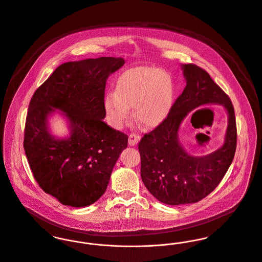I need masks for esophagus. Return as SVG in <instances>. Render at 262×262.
<instances>
[{
	"instance_id": "obj_1",
	"label": "esophagus",
	"mask_w": 262,
	"mask_h": 262,
	"mask_svg": "<svg viewBox=\"0 0 262 262\" xmlns=\"http://www.w3.org/2000/svg\"><path fill=\"white\" fill-rule=\"evenodd\" d=\"M140 141H141V137L138 136V135L132 134V135H129V137H128V145H130V146H134V145H137Z\"/></svg>"
}]
</instances>
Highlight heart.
I'll list each match as a JSON object with an SVG mask.
<instances>
[{"label": "heart", "instance_id": "b5f03b06", "mask_svg": "<svg viewBox=\"0 0 262 262\" xmlns=\"http://www.w3.org/2000/svg\"><path fill=\"white\" fill-rule=\"evenodd\" d=\"M174 96V82L168 73L154 67H137L119 76L115 93L104 98V111L110 123L120 128L129 117V107H134L135 118L152 128L168 117Z\"/></svg>", "mask_w": 262, "mask_h": 262}]
</instances>
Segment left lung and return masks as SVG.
I'll return each instance as SVG.
<instances>
[{
	"mask_svg": "<svg viewBox=\"0 0 262 262\" xmlns=\"http://www.w3.org/2000/svg\"><path fill=\"white\" fill-rule=\"evenodd\" d=\"M181 67L186 88L166 119L145 134L139 144L145 188L167 205L196 203L208 196L229 169L237 142L234 107L228 95L199 66L182 64ZM208 104H220L228 112L225 143L209 155L191 156L178 141V129L192 110Z\"/></svg>",
	"mask_w": 262,
	"mask_h": 262,
	"instance_id": "1",
	"label": "left lung"
}]
</instances>
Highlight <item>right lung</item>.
<instances>
[{"instance_id": "obj_1", "label": "right lung", "mask_w": 262, "mask_h": 262, "mask_svg": "<svg viewBox=\"0 0 262 262\" xmlns=\"http://www.w3.org/2000/svg\"><path fill=\"white\" fill-rule=\"evenodd\" d=\"M122 58L66 62L38 88L30 101L24 149L41 189L63 205L86 207L105 192L127 136L104 121V90ZM60 112L70 136L52 135L49 117Z\"/></svg>"}]
</instances>
